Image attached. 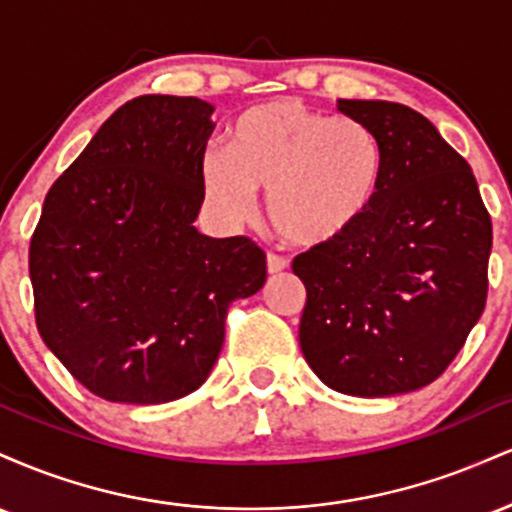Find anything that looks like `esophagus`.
Instances as JSON below:
<instances>
[{
	"instance_id": "esophagus-1",
	"label": "esophagus",
	"mask_w": 512,
	"mask_h": 512,
	"mask_svg": "<svg viewBox=\"0 0 512 512\" xmlns=\"http://www.w3.org/2000/svg\"><path fill=\"white\" fill-rule=\"evenodd\" d=\"M289 269V260L281 255H276V252H267V272L269 274H281Z\"/></svg>"
}]
</instances>
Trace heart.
Returning <instances> with one entry per match:
<instances>
[{
    "label": "heart",
    "mask_w": 512,
    "mask_h": 512,
    "mask_svg": "<svg viewBox=\"0 0 512 512\" xmlns=\"http://www.w3.org/2000/svg\"><path fill=\"white\" fill-rule=\"evenodd\" d=\"M380 180L383 146L373 129L298 98L252 105L233 122L226 149L209 146L202 156L204 192L221 216L248 219L262 190L274 231L303 248L346 236Z\"/></svg>",
    "instance_id": "heart-1"
}]
</instances>
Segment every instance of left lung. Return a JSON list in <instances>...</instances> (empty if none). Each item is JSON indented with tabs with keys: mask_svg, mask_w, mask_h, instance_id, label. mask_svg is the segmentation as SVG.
I'll list each match as a JSON object with an SVG mask.
<instances>
[{
	"mask_svg": "<svg viewBox=\"0 0 512 512\" xmlns=\"http://www.w3.org/2000/svg\"><path fill=\"white\" fill-rule=\"evenodd\" d=\"M383 146V180L361 221L293 260L305 284L298 339L332 390L390 397L438 378L484 313L491 216L464 158L424 115L339 101Z\"/></svg>",
	"mask_w": 512,
	"mask_h": 512,
	"instance_id": "left-lung-1",
	"label": "left lung"
}]
</instances>
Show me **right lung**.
<instances>
[{"mask_svg": "<svg viewBox=\"0 0 512 512\" xmlns=\"http://www.w3.org/2000/svg\"><path fill=\"white\" fill-rule=\"evenodd\" d=\"M211 113L192 96L134 98L45 197L28 250L35 325L64 368L108 402L195 392L219 358L231 303L267 279L255 240L192 226Z\"/></svg>", "mask_w": 512, "mask_h": 512, "instance_id": "obj_1", "label": "right lung"}]
</instances>
